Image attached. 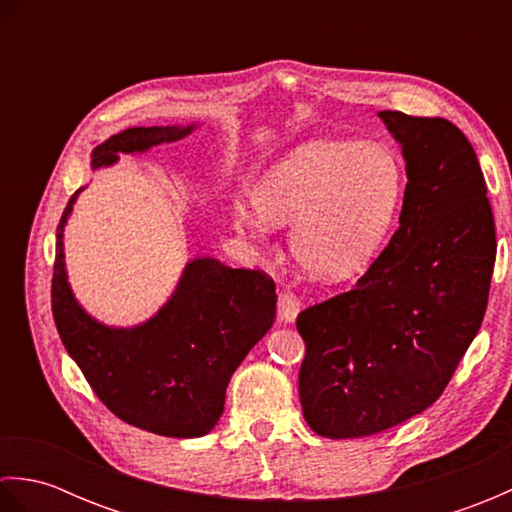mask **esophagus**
Listing matches in <instances>:
<instances>
[{"label": "esophagus", "mask_w": 512, "mask_h": 512, "mask_svg": "<svg viewBox=\"0 0 512 512\" xmlns=\"http://www.w3.org/2000/svg\"><path fill=\"white\" fill-rule=\"evenodd\" d=\"M277 308H279V319L284 321V323H292V321L297 319V314L301 310V303H299V299L295 295H292V292L284 290V292H279Z\"/></svg>", "instance_id": "obj_1"}]
</instances>
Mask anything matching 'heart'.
Masks as SVG:
<instances>
[{
    "mask_svg": "<svg viewBox=\"0 0 512 512\" xmlns=\"http://www.w3.org/2000/svg\"><path fill=\"white\" fill-rule=\"evenodd\" d=\"M405 167L394 149L367 143L301 145L259 180L257 209L235 206L239 231L264 237L288 226L299 266L323 281L361 273L383 246L405 200Z\"/></svg>",
    "mask_w": 512,
    "mask_h": 512,
    "instance_id": "obj_1",
    "label": "heart"
}]
</instances>
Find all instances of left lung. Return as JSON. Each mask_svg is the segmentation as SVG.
<instances>
[{
    "mask_svg": "<svg viewBox=\"0 0 512 512\" xmlns=\"http://www.w3.org/2000/svg\"><path fill=\"white\" fill-rule=\"evenodd\" d=\"M407 169L400 226L356 286L303 310V418L363 438L436 402L480 330L495 220L475 151L447 118L378 112Z\"/></svg>",
    "mask_w": 512,
    "mask_h": 512,
    "instance_id": "left-lung-1",
    "label": "left lung"
}]
</instances>
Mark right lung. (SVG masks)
<instances>
[{"mask_svg":"<svg viewBox=\"0 0 512 512\" xmlns=\"http://www.w3.org/2000/svg\"><path fill=\"white\" fill-rule=\"evenodd\" d=\"M187 127H132L92 151V169L110 167L118 154H138L191 134ZM57 228L52 317L65 350L94 394L114 416L167 438H200L224 411L226 387L253 345L275 323V281L262 270L231 268L213 257L191 259L171 299L149 321L110 328L74 299Z\"/></svg>","mask_w":512,"mask_h":512,"instance_id":"add662e5","label":"right lung"}]
</instances>
